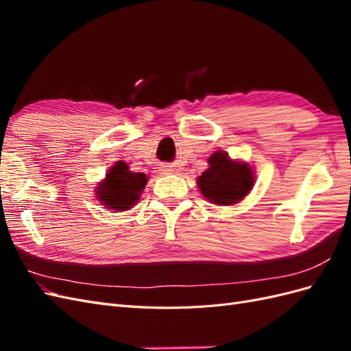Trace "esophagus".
<instances>
[{
	"instance_id": "34e87169",
	"label": "esophagus",
	"mask_w": 351,
	"mask_h": 351,
	"mask_svg": "<svg viewBox=\"0 0 351 351\" xmlns=\"http://www.w3.org/2000/svg\"><path fill=\"white\" fill-rule=\"evenodd\" d=\"M174 171V168H171V165H162L161 167V173L162 174H169V173H173Z\"/></svg>"
}]
</instances>
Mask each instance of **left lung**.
I'll return each instance as SVG.
<instances>
[{
  "instance_id": "left-lung-1",
  "label": "left lung",
  "mask_w": 351,
  "mask_h": 351,
  "mask_svg": "<svg viewBox=\"0 0 351 351\" xmlns=\"http://www.w3.org/2000/svg\"><path fill=\"white\" fill-rule=\"evenodd\" d=\"M208 162L209 168L197 178V186L212 204H237L250 192L254 177L246 164L231 161L222 151L212 154Z\"/></svg>"
}]
</instances>
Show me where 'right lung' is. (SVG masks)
I'll use <instances>...</instances> for the list:
<instances>
[{"mask_svg":"<svg viewBox=\"0 0 351 351\" xmlns=\"http://www.w3.org/2000/svg\"><path fill=\"white\" fill-rule=\"evenodd\" d=\"M146 183L147 177L143 173H132L125 162L119 161L108 171L97 195L108 209L127 210L139 200Z\"/></svg>","mask_w":351,"mask_h":351,"instance_id":"add662e5","label":"right lung"}]
</instances>
